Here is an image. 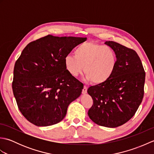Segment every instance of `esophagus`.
Masks as SVG:
<instances>
[{
    "mask_svg": "<svg viewBox=\"0 0 154 154\" xmlns=\"http://www.w3.org/2000/svg\"><path fill=\"white\" fill-rule=\"evenodd\" d=\"M87 93V87L86 86H84L83 89L82 90V93L83 94H86Z\"/></svg>",
    "mask_w": 154,
    "mask_h": 154,
    "instance_id": "1",
    "label": "esophagus"
}]
</instances>
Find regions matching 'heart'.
<instances>
[{"label":"heart","instance_id":"heart-1","mask_svg":"<svg viewBox=\"0 0 154 154\" xmlns=\"http://www.w3.org/2000/svg\"><path fill=\"white\" fill-rule=\"evenodd\" d=\"M74 54L67 55L64 59L65 69L73 77L78 76L84 67L86 81L99 85L107 82L116 70V54L109 46L84 42L76 48Z\"/></svg>","mask_w":154,"mask_h":154}]
</instances>
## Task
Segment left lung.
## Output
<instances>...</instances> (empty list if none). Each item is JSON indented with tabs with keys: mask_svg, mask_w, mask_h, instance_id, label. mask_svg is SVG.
Returning <instances> with one entry per match:
<instances>
[{
	"mask_svg": "<svg viewBox=\"0 0 154 154\" xmlns=\"http://www.w3.org/2000/svg\"><path fill=\"white\" fill-rule=\"evenodd\" d=\"M104 44L116 54V68L107 82L88 89L93 100L88 115L98 125L116 128L131 119L141 104L146 73L134 50L112 41Z\"/></svg>",
	"mask_w": 154,
	"mask_h": 154,
	"instance_id": "8db88e82",
	"label": "left lung"
}]
</instances>
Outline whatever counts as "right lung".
<instances>
[{
	"mask_svg": "<svg viewBox=\"0 0 154 154\" xmlns=\"http://www.w3.org/2000/svg\"><path fill=\"white\" fill-rule=\"evenodd\" d=\"M87 38L51 35L28 44L16 61L13 94L18 109L38 126L60 122L68 106L79 97L83 84L67 71L65 56Z\"/></svg>",
	"mask_w": 154,
	"mask_h": 154,
	"instance_id": "right-lung-1",
	"label": "right lung"
}]
</instances>
